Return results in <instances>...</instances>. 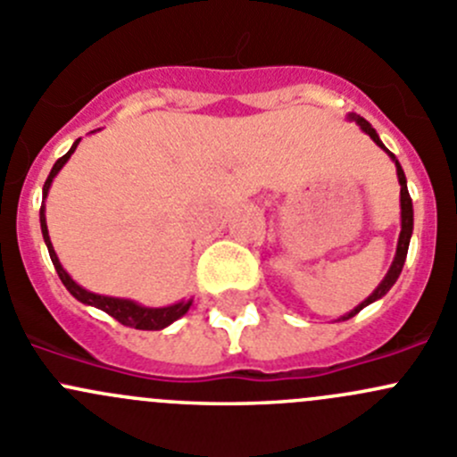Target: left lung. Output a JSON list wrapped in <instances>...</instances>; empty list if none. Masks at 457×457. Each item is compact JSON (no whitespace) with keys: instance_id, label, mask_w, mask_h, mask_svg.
<instances>
[{"instance_id":"left-lung-1","label":"left lung","mask_w":457,"mask_h":457,"mask_svg":"<svg viewBox=\"0 0 457 457\" xmlns=\"http://www.w3.org/2000/svg\"><path fill=\"white\" fill-rule=\"evenodd\" d=\"M347 119H349V121H356L358 126H361V130L365 132V135H370L371 139H373V143H376L378 147H382V150H385L386 154H389V159L394 161V163H395V172H398V183H400V237H398V247H395L394 262H391L389 271H386L385 278L380 280V285H378V287L373 289V292L370 294V296H367L365 301L361 303V305L353 307V310L349 312V314L340 316L338 320H349V318L356 316L358 312L365 310V307H367V305H371V303H376L378 298H382V296H385L386 292H389L391 287H394V283H395V280H398L400 271H403L404 261H407L409 241H411V234H413V203H411V196H409V190H407V177H404V172H403V165L398 163V159H395L394 152L386 150L385 143L380 141V137H378V132L373 130L371 123L367 121V119L358 117V114H353V112H349V114H347Z\"/></svg>"}]
</instances>
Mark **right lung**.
I'll return each mask as SVG.
<instances>
[{
    "instance_id": "obj_1",
    "label": "right lung",
    "mask_w": 457,
    "mask_h": 457,
    "mask_svg": "<svg viewBox=\"0 0 457 457\" xmlns=\"http://www.w3.org/2000/svg\"><path fill=\"white\" fill-rule=\"evenodd\" d=\"M79 141L81 139H77L75 143H72L71 150H68L66 154H63L62 159H59L57 163L53 165V170H50L48 179H46V183H44V201H46V196H48L50 186H53V179L57 177L59 170H62L63 165L68 163V159H71L72 152L77 150ZM39 223H41V234H44V243H46V247H48L50 261H53V265H54V270H57L59 278H62V283L66 285L68 292H71L72 296L77 298V301L84 303V305L96 307V310L105 312V314H110L114 318V320L121 322V325L135 327V329H147V331L165 329V327L172 325L174 320H179L181 316H186L187 310L192 307V298H190V301H179V303H174V305H168V307H145V305H141V303L130 301V298L104 296V294L87 292V289L81 287V285H77L75 280L71 278V274H68V271L62 267V262H59L57 252H54L53 243H50V237H48V225H46V205H44V203H41V210H39Z\"/></svg>"
}]
</instances>
